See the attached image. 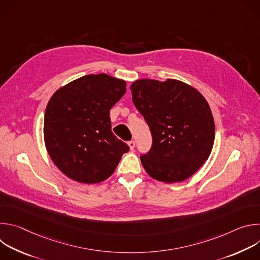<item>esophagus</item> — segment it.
Returning <instances> with one entry per match:
<instances>
[{
    "instance_id": "esophagus-1",
    "label": "esophagus",
    "mask_w": 260,
    "mask_h": 260,
    "mask_svg": "<svg viewBox=\"0 0 260 260\" xmlns=\"http://www.w3.org/2000/svg\"><path fill=\"white\" fill-rule=\"evenodd\" d=\"M128 146H129V148H131V150H134L135 147H136V142H135L134 140L129 141V142H128Z\"/></svg>"
}]
</instances>
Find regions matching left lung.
<instances>
[{"label": "left lung", "mask_w": 260, "mask_h": 260, "mask_svg": "<svg viewBox=\"0 0 260 260\" xmlns=\"http://www.w3.org/2000/svg\"><path fill=\"white\" fill-rule=\"evenodd\" d=\"M131 90L152 135L151 149L140 156L145 171L165 183L192 176L209 158L215 139L214 118L206 99L176 79H140Z\"/></svg>", "instance_id": "left-lung-1"}]
</instances>
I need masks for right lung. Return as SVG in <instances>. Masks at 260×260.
<instances>
[{"instance_id":"add662e5","label":"right lung","mask_w":260,"mask_h":260,"mask_svg":"<svg viewBox=\"0 0 260 260\" xmlns=\"http://www.w3.org/2000/svg\"><path fill=\"white\" fill-rule=\"evenodd\" d=\"M126 82L107 74L83 76L58 88L44 117V141L54 165L70 179L100 183L113 174L129 147L111 129L110 110Z\"/></svg>"}]
</instances>
